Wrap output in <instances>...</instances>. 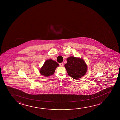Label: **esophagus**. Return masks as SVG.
I'll use <instances>...</instances> for the list:
<instances>
[{"mask_svg":"<svg viewBox=\"0 0 120 120\" xmlns=\"http://www.w3.org/2000/svg\"><path fill=\"white\" fill-rule=\"evenodd\" d=\"M59 65L60 66H62L63 65V63H60Z\"/></svg>","mask_w":120,"mask_h":120,"instance_id":"34e87169","label":"esophagus"}]
</instances>
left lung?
<instances>
[{"label":"left lung","mask_w":120,"mask_h":120,"mask_svg":"<svg viewBox=\"0 0 120 120\" xmlns=\"http://www.w3.org/2000/svg\"><path fill=\"white\" fill-rule=\"evenodd\" d=\"M64 64L67 73L74 79H78L85 75L87 71V66L84 60L79 58L71 56L67 58Z\"/></svg>","instance_id":"1"}]
</instances>
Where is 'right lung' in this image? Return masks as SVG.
I'll return each mask as SVG.
<instances>
[{
	"label": "right lung",
	"mask_w": 120,
	"mask_h": 120,
	"mask_svg": "<svg viewBox=\"0 0 120 120\" xmlns=\"http://www.w3.org/2000/svg\"><path fill=\"white\" fill-rule=\"evenodd\" d=\"M59 66L58 63L52 60H48L45 62L40 70V74L46 77L53 75L56 67Z\"/></svg>",
	"instance_id": "obj_1"
}]
</instances>
